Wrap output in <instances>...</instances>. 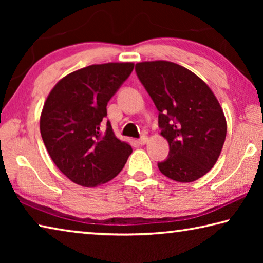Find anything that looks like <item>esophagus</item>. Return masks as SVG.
I'll return each instance as SVG.
<instances>
[{"label": "esophagus", "mask_w": 263, "mask_h": 263, "mask_svg": "<svg viewBox=\"0 0 263 263\" xmlns=\"http://www.w3.org/2000/svg\"><path fill=\"white\" fill-rule=\"evenodd\" d=\"M148 140H149V138H148V137L142 136V137L140 138V139H139V144H140V145H145V144H147Z\"/></svg>", "instance_id": "34e87169"}]
</instances>
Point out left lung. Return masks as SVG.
I'll list each match as a JSON object with an SVG mask.
<instances>
[{"label": "left lung", "instance_id": "1", "mask_svg": "<svg viewBox=\"0 0 263 263\" xmlns=\"http://www.w3.org/2000/svg\"><path fill=\"white\" fill-rule=\"evenodd\" d=\"M136 72L159 110L161 136L169 144L160 172L182 183L201 179L217 162L228 131L217 97L201 78L174 62H138Z\"/></svg>", "mask_w": 263, "mask_h": 263}]
</instances>
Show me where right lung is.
<instances>
[{
	"label": "right lung",
	"mask_w": 263,
	"mask_h": 263,
	"mask_svg": "<svg viewBox=\"0 0 263 263\" xmlns=\"http://www.w3.org/2000/svg\"><path fill=\"white\" fill-rule=\"evenodd\" d=\"M133 62H108L75 70L58 81L41 115V133L53 162L79 185L94 188L117 176L131 145L115 136L111 124L102 133L106 105L130 77Z\"/></svg>",
	"instance_id": "add662e5"
}]
</instances>
